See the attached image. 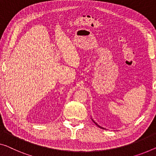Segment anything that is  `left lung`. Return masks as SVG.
<instances>
[{
  "label": "left lung",
  "mask_w": 156,
  "mask_h": 156,
  "mask_svg": "<svg viewBox=\"0 0 156 156\" xmlns=\"http://www.w3.org/2000/svg\"><path fill=\"white\" fill-rule=\"evenodd\" d=\"M92 121H93V122H94L95 123V124H96V125H97V126H98L99 127H100V128H102V129H104V127H101V126H99V125H97V123H96V122H94V120H92Z\"/></svg>",
  "instance_id": "1"
}]
</instances>
